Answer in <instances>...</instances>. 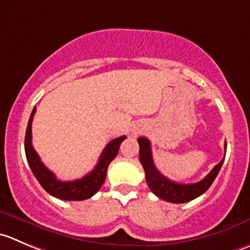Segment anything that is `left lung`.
<instances>
[{"mask_svg": "<svg viewBox=\"0 0 250 250\" xmlns=\"http://www.w3.org/2000/svg\"><path fill=\"white\" fill-rule=\"evenodd\" d=\"M138 143H139V159L140 162H142L143 168H144L145 179H146V183L149 186L150 190L156 197H159L160 199L168 203H174V204H182V203L190 202V200L204 194L210 188L212 182L215 181L217 174H219L220 168H221L225 160L224 157L211 169V172L200 182L190 184L176 183V182L169 181L168 178L162 176L157 171L156 167H155L151 155V144H150L149 139H146L144 137H140L138 138ZM226 147L227 144L225 143V149Z\"/></svg>", "mask_w": 250, "mask_h": 250, "instance_id": "obj_1", "label": "left lung"}]
</instances>
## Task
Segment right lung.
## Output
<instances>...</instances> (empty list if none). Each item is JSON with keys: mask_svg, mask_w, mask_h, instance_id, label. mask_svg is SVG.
Masks as SVG:
<instances>
[{"mask_svg": "<svg viewBox=\"0 0 250 250\" xmlns=\"http://www.w3.org/2000/svg\"><path fill=\"white\" fill-rule=\"evenodd\" d=\"M36 107H34L33 111H31L30 118H29L28 127H26L25 132V142H24L26 160H28V164L35 178L38 179L39 183L41 184V187L48 194L53 195V197L58 198V199L74 200V202H77V200H85L93 197L95 193L99 192V189L101 188L104 182H105L108 165L117 156L120 145L125 139V135L116 138V139L111 140L106 145L103 154L100 155L98 165L94 167V169L90 173L84 176L83 178L76 179V181H60L41 162L38 152L35 151L33 144H31V122H33Z\"/></svg>", "mask_w": 250, "mask_h": 250, "instance_id": "add662e5", "label": "right lung"}]
</instances>
